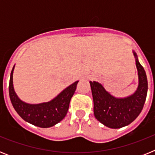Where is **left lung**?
Returning <instances> with one entry per match:
<instances>
[{
	"mask_svg": "<svg viewBox=\"0 0 155 155\" xmlns=\"http://www.w3.org/2000/svg\"><path fill=\"white\" fill-rule=\"evenodd\" d=\"M134 56L137 57L136 53ZM139 86L133 95L116 98L105 91L99 83L90 81L94 102V115L102 124L109 128H121L131 124L143 109L147 93V75L136 59Z\"/></svg>",
	"mask_w": 155,
	"mask_h": 155,
	"instance_id": "obj_1",
	"label": "left lung"
}]
</instances>
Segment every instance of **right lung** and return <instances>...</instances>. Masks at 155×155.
Segmentation results:
<instances>
[{
  "label": "right lung",
  "instance_id": "add662e5",
  "mask_svg": "<svg viewBox=\"0 0 155 155\" xmlns=\"http://www.w3.org/2000/svg\"><path fill=\"white\" fill-rule=\"evenodd\" d=\"M13 71L9 82V96L14 109L24 120L42 128H47L58 124L65 117L69 109L71 99L76 90L75 81L64 89L57 98L49 102L29 105L21 102L18 98L13 87Z\"/></svg>",
  "mask_w": 155,
  "mask_h": 155
}]
</instances>
